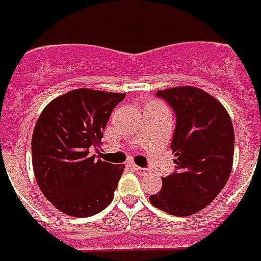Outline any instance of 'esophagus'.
<instances>
[{"instance_id":"1","label":"esophagus","mask_w":261,"mask_h":261,"mask_svg":"<svg viewBox=\"0 0 261 261\" xmlns=\"http://www.w3.org/2000/svg\"><path fill=\"white\" fill-rule=\"evenodd\" d=\"M134 170H136L137 173H138V174H141V175H145V174H148V173H149V170L144 169V167H140V166H136V167H134Z\"/></svg>"}]
</instances>
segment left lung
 Returning <instances> with one entry per match:
<instances>
[{
  "mask_svg": "<svg viewBox=\"0 0 261 261\" xmlns=\"http://www.w3.org/2000/svg\"><path fill=\"white\" fill-rule=\"evenodd\" d=\"M177 116L171 150L177 171L162 179L149 200L166 213L185 217L204 209L221 192L233 162V127L223 103L194 86L159 90Z\"/></svg>",
  "mask_w": 261,
  "mask_h": 261,
  "instance_id": "8db88e82",
  "label": "left lung"
}]
</instances>
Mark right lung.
I'll use <instances>...</instances> for the list:
<instances>
[{
	"label": "right lung",
	"mask_w": 261,
	"mask_h": 261,
	"mask_svg": "<svg viewBox=\"0 0 261 261\" xmlns=\"http://www.w3.org/2000/svg\"><path fill=\"white\" fill-rule=\"evenodd\" d=\"M125 94L77 88L48 103L34 125L33 169L44 196L62 213L90 217L113 200L124 165L91 155Z\"/></svg>",
	"instance_id": "right-lung-1"
}]
</instances>
